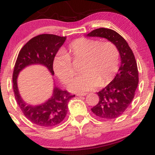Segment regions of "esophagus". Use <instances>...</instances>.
I'll return each instance as SVG.
<instances>
[{
	"instance_id": "esophagus-1",
	"label": "esophagus",
	"mask_w": 155,
	"mask_h": 155,
	"mask_svg": "<svg viewBox=\"0 0 155 155\" xmlns=\"http://www.w3.org/2000/svg\"><path fill=\"white\" fill-rule=\"evenodd\" d=\"M87 95V93H77V96H78V97H80V96H85Z\"/></svg>"
}]
</instances>
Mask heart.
<instances>
[{
    "instance_id": "heart-1",
    "label": "heart",
    "mask_w": 155,
    "mask_h": 155,
    "mask_svg": "<svg viewBox=\"0 0 155 155\" xmlns=\"http://www.w3.org/2000/svg\"><path fill=\"white\" fill-rule=\"evenodd\" d=\"M83 60L81 72L70 82L69 89L74 92H85L104 86L111 81L119 68V53L111 42H103L87 38L72 41L67 54L59 51L53 61V69L63 82L68 83L74 74L72 62Z\"/></svg>"
}]
</instances>
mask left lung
<instances>
[{"instance_id": "8db88e82", "label": "left lung", "mask_w": 155, "mask_h": 155, "mask_svg": "<svg viewBox=\"0 0 155 155\" xmlns=\"http://www.w3.org/2000/svg\"><path fill=\"white\" fill-rule=\"evenodd\" d=\"M87 36L106 38L114 43L119 51L121 66L119 71L114 79L97 92L99 101L91 109L101 119H116L131 104L138 86L139 73L134 55L126 41L111 29H96Z\"/></svg>"}]
</instances>
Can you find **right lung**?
Returning a JSON list of instances; mask_svg holds the SVG:
<instances>
[{
	"label": "right lung",
	"mask_w": 155,
	"mask_h": 155,
	"mask_svg": "<svg viewBox=\"0 0 155 155\" xmlns=\"http://www.w3.org/2000/svg\"><path fill=\"white\" fill-rule=\"evenodd\" d=\"M66 36L44 34L30 39L19 52L13 72L14 97L25 117L31 123L43 127L57 126L67 114L69 101L75 95L54 86L50 99L38 105H28L19 94L17 77L19 72L28 65H43L54 75L53 61L58 50L63 45Z\"/></svg>",
	"instance_id": "1"
}]
</instances>
